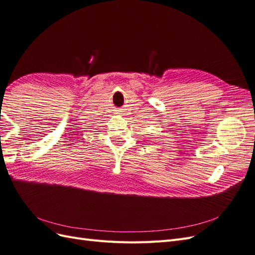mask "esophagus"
I'll use <instances>...</instances> for the list:
<instances>
[{
	"label": "esophagus",
	"instance_id": "1",
	"mask_svg": "<svg viewBox=\"0 0 255 255\" xmlns=\"http://www.w3.org/2000/svg\"><path fill=\"white\" fill-rule=\"evenodd\" d=\"M117 114H122V111H118V113Z\"/></svg>",
	"mask_w": 255,
	"mask_h": 255
}]
</instances>
